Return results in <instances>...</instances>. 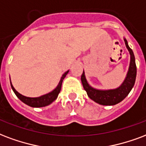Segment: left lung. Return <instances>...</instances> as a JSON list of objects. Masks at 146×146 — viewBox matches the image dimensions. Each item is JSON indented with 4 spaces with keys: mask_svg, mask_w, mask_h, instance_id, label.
<instances>
[{
    "mask_svg": "<svg viewBox=\"0 0 146 146\" xmlns=\"http://www.w3.org/2000/svg\"><path fill=\"white\" fill-rule=\"evenodd\" d=\"M124 41H125V46L129 52L130 63L126 76L121 86L113 90H97V89L92 87L88 83L86 79L84 71L81 76L82 84H83L84 90L87 93L88 96L94 102L99 103L100 105L113 106L120 103L127 96L135 84V78H136V65H135V56L132 49L129 46L127 40L125 38H124Z\"/></svg>",
    "mask_w": 146,
    "mask_h": 146,
    "instance_id": "8db88e82",
    "label": "left lung"
}]
</instances>
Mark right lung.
Masks as SVG:
<instances>
[{"instance_id":"1","label":"right lung","mask_w":146,"mask_h":146,"mask_svg":"<svg viewBox=\"0 0 146 146\" xmlns=\"http://www.w3.org/2000/svg\"><path fill=\"white\" fill-rule=\"evenodd\" d=\"M68 73L69 70H67L66 72H65V73H63V76H61L60 80L59 82L58 85H57V86H56L53 91H51L50 93H46L45 95L39 96V97H27L25 96L21 95V93H19L18 92L14 89L13 85L11 84V88H12V90H13V91H14V93H15V95H16L24 103L27 104V105L29 106H31V107H43V106H46L51 104V103H53V101L57 98L59 93L60 92L63 80H64V78L66 77V76L67 75V73Z\"/></svg>"}]
</instances>
